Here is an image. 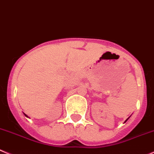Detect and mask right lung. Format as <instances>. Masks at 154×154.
<instances>
[{"label":"right lung","mask_w":154,"mask_h":154,"mask_svg":"<svg viewBox=\"0 0 154 154\" xmlns=\"http://www.w3.org/2000/svg\"><path fill=\"white\" fill-rule=\"evenodd\" d=\"M24 115H25V116H26V117H27V118H29V117L28 116H27L26 114V113H24Z\"/></svg>","instance_id":"1"}]
</instances>
